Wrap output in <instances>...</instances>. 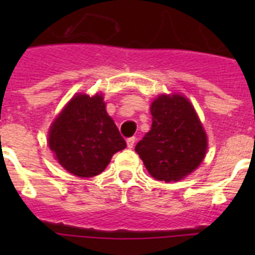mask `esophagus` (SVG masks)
Returning <instances> with one entry per match:
<instances>
[{"instance_id": "1", "label": "esophagus", "mask_w": 255, "mask_h": 255, "mask_svg": "<svg viewBox=\"0 0 255 255\" xmlns=\"http://www.w3.org/2000/svg\"><path fill=\"white\" fill-rule=\"evenodd\" d=\"M126 144H128V148H130V149H131V148L134 147V144H135L134 136H131V138L128 139V140H126Z\"/></svg>"}]
</instances>
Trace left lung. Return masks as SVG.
<instances>
[{
  "label": "left lung",
  "instance_id": "obj_1",
  "mask_svg": "<svg viewBox=\"0 0 255 255\" xmlns=\"http://www.w3.org/2000/svg\"><path fill=\"white\" fill-rule=\"evenodd\" d=\"M152 128L136 144L135 152L150 176L179 181L206 157L207 134L194 107L180 94H162L150 105Z\"/></svg>",
  "mask_w": 255,
  "mask_h": 255
}]
</instances>
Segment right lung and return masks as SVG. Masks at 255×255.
<instances>
[{
	"label": "right lung",
	"instance_id": "right-lung-1",
	"mask_svg": "<svg viewBox=\"0 0 255 255\" xmlns=\"http://www.w3.org/2000/svg\"><path fill=\"white\" fill-rule=\"evenodd\" d=\"M48 145L58 163L79 177L100 175L112 155L126 148L98 93L71 98L49 128Z\"/></svg>",
	"mask_w": 255,
	"mask_h": 255
}]
</instances>
